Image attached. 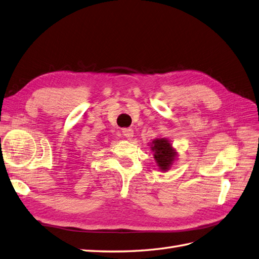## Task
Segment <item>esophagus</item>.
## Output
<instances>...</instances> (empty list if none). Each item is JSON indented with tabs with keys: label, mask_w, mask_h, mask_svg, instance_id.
Here are the masks:
<instances>
[{
	"label": "esophagus",
	"mask_w": 259,
	"mask_h": 259,
	"mask_svg": "<svg viewBox=\"0 0 259 259\" xmlns=\"http://www.w3.org/2000/svg\"><path fill=\"white\" fill-rule=\"evenodd\" d=\"M122 133H123V136L126 137L127 139H132L134 137V131H133V128H123Z\"/></svg>",
	"instance_id": "34e87169"
}]
</instances>
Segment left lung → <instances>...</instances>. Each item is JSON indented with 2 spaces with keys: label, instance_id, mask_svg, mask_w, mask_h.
Masks as SVG:
<instances>
[{
  "label": "left lung",
  "instance_id": "8db88e82",
  "mask_svg": "<svg viewBox=\"0 0 259 259\" xmlns=\"http://www.w3.org/2000/svg\"><path fill=\"white\" fill-rule=\"evenodd\" d=\"M150 149L153 152L156 166L160 171H168L177 160V150L167 138L158 137L153 139L150 144Z\"/></svg>",
  "mask_w": 259,
  "mask_h": 259
}]
</instances>
